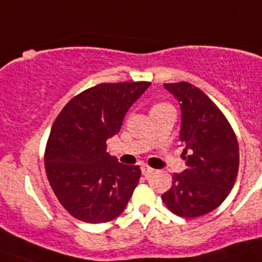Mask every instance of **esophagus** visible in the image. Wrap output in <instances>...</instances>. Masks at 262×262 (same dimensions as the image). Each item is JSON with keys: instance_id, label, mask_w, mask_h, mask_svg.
Listing matches in <instances>:
<instances>
[{"instance_id": "34e87169", "label": "esophagus", "mask_w": 262, "mask_h": 262, "mask_svg": "<svg viewBox=\"0 0 262 262\" xmlns=\"http://www.w3.org/2000/svg\"><path fill=\"white\" fill-rule=\"evenodd\" d=\"M152 172H154V169L149 168V166H147V165H143V166H142V173H143V176H149Z\"/></svg>"}]
</instances>
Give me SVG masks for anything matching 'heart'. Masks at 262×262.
I'll use <instances>...</instances> for the list:
<instances>
[{
	"instance_id": "obj_1",
	"label": "heart",
	"mask_w": 262,
	"mask_h": 262,
	"mask_svg": "<svg viewBox=\"0 0 262 262\" xmlns=\"http://www.w3.org/2000/svg\"><path fill=\"white\" fill-rule=\"evenodd\" d=\"M163 106H166V105H163V103H159V105H155L154 107H152V110H156V108H159V107H163Z\"/></svg>"
}]
</instances>
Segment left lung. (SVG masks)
I'll return each instance as SVG.
<instances>
[{"label":"left lung","mask_w":262,"mask_h":262,"mask_svg":"<svg viewBox=\"0 0 262 262\" xmlns=\"http://www.w3.org/2000/svg\"><path fill=\"white\" fill-rule=\"evenodd\" d=\"M180 103V142L187 169L173 173L163 202L173 214L196 217L226 200L239 170V145L222 111L202 90L189 82L164 84Z\"/></svg>","instance_id":"8db88e82"}]
</instances>
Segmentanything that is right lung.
Segmentation results:
<instances>
[{
	"instance_id": "add662e5",
	"label": "right lung",
	"mask_w": 262,
	"mask_h": 262,
	"mask_svg": "<svg viewBox=\"0 0 262 262\" xmlns=\"http://www.w3.org/2000/svg\"><path fill=\"white\" fill-rule=\"evenodd\" d=\"M151 82L99 84L72 98L56 118L46 148V172L64 209L86 223L120 215L140 178V166L124 165L106 151L127 111Z\"/></svg>"
}]
</instances>
